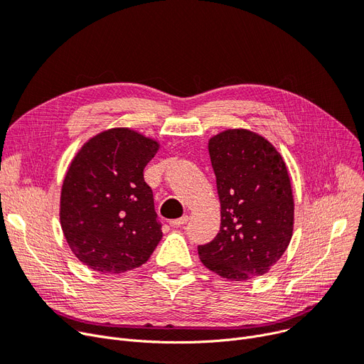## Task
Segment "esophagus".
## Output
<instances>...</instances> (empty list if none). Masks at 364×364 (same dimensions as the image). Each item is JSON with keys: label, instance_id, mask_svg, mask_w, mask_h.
<instances>
[{"label": "esophagus", "instance_id": "esophagus-1", "mask_svg": "<svg viewBox=\"0 0 364 364\" xmlns=\"http://www.w3.org/2000/svg\"><path fill=\"white\" fill-rule=\"evenodd\" d=\"M186 220H188V216L185 215V216L179 218V219H171L170 225H171V227H182L183 223H186Z\"/></svg>", "mask_w": 364, "mask_h": 364}]
</instances>
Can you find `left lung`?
I'll use <instances>...</instances> for the list:
<instances>
[{"label": "left lung", "instance_id": "8db88e82", "mask_svg": "<svg viewBox=\"0 0 364 364\" xmlns=\"http://www.w3.org/2000/svg\"><path fill=\"white\" fill-rule=\"evenodd\" d=\"M220 201V228L198 256L222 279L267 274L293 235L295 201L286 163L264 136L228 129L209 139Z\"/></svg>", "mask_w": 364, "mask_h": 364}]
</instances>
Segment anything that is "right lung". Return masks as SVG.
<instances>
[{
	"label": "right lung",
	"instance_id": "obj_1",
	"mask_svg": "<svg viewBox=\"0 0 364 364\" xmlns=\"http://www.w3.org/2000/svg\"><path fill=\"white\" fill-rule=\"evenodd\" d=\"M160 144L129 127L97 133L65 175L60 225L78 261L102 274L144 265L163 237L144 168Z\"/></svg>",
	"mask_w": 364,
	"mask_h": 364
}]
</instances>
